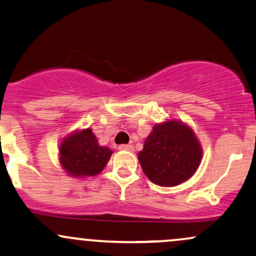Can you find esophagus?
<instances>
[{"label":"esophagus","mask_w":256,"mask_h":256,"mask_svg":"<svg viewBox=\"0 0 256 256\" xmlns=\"http://www.w3.org/2000/svg\"><path fill=\"white\" fill-rule=\"evenodd\" d=\"M118 150H134V147L131 144H120L119 147H118Z\"/></svg>","instance_id":"1"}]
</instances>
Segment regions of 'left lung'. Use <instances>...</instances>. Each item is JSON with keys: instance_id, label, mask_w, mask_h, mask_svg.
Segmentation results:
<instances>
[{"instance_id": "8db88e82", "label": "left lung", "mask_w": 256, "mask_h": 256, "mask_svg": "<svg viewBox=\"0 0 256 256\" xmlns=\"http://www.w3.org/2000/svg\"><path fill=\"white\" fill-rule=\"evenodd\" d=\"M200 159L202 148L193 131L174 120L154 126L138 153L147 178L164 187L178 186L190 178Z\"/></svg>"}]
</instances>
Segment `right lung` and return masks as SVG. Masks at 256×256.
Returning a JSON list of instances; mask_svg holds the SVG:
<instances>
[{
  "instance_id": "1",
  "label": "right lung",
  "mask_w": 256,
  "mask_h": 256,
  "mask_svg": "<svg viewBox=\"0 0 256 256\" xmlns=\"http://www.w3.org/2000/svg\"><path fill=\"white\" fill-rule=\"evenodd\" d=\"M109 148L100 147L91 128H85L63 140L60 154L63 169L75 178L94 176L103 170L112 156Z\"/></svg>"
}]
</instances>
